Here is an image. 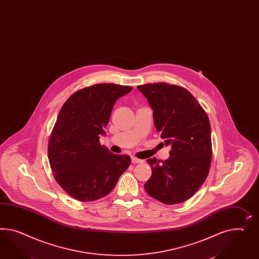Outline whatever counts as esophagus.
<instances>
[{"instance_id": "34e87169", "label": "esophagus", "mask_w": 259, "mask_h": 259, "mask_svg": "<svg viewBox=\"0 0 259 259\" xmlns=\"http://www.w3.org/2000/svg\"><path fill=\"white\" fill-rule=\"evenodd\" d=\"M131 161H132V163H133V164H137V163H142V162H143V160L139 159V158H137V157H134V156L131 157Z\"/></svg>"}]
</instances>
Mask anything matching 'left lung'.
Here are the masks:
<instances>
[{
	"mask_svg": "<svg viewBox=\"0 0 259 259\" xmlns=\"http://www.w3.org/2000/svg\"><path fill=\"white\" fill-rule=\"evenodd\" d=\"M138 90L154 110L161 139L171 146L167 160L147 159L152 176L144 189L161 203H183L200 189L209 172V119L193 95L180 85L160 82L138 85Z\"/></svg>",
	"mask_w": 259,
	"mask_h": 259,
	"instance_id": "obj_1",
	"label": "left lung"
}]
</instances>
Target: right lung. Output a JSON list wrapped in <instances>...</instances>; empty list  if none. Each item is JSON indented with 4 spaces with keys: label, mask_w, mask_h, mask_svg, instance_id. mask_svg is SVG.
Here are the masks:
<instances>
[{
    "label": "right lung",
    "mask_w": 259,
    "mask_h": 259,
    "mask_svg": "<svg viewBox=\"0 0 259 259\" xmlns=\"http://www.w3.org/2000/svg\"><path fill=\"white\" fill-rule=\"evenodd\" d=\"M132 87L93 84L74 92L61 107L50 137L48 157L56 182L81 202L96 201L115 188L131 158L100 143L112 108Z\"/></svg>",
    "instance_id": "obj_1"
}]
</instances>
